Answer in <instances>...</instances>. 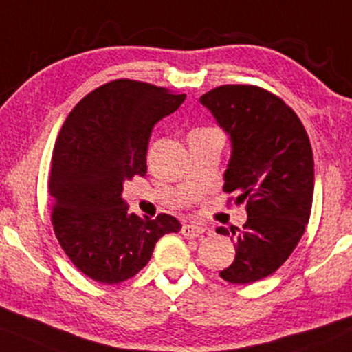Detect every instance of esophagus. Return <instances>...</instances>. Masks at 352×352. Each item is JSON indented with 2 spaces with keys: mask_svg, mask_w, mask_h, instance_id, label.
Returning a JSON list of instances; mask_svg holds the SVG:
<instances>
[{
  "mask_svg": "<svg viewBox=\"0 0 352 352\" xmlns=\"http://www.w3.org/2000/svg\"><path fill=\"white\" fill-rule=\"evenodd\" d=\"M203 232H205V228L197 226V224L188 223V224H184V226H182V234H184L187 239L198 238V236H201Z\"/></svg>",
  "mask_w": 352,
  "mask_h": 352,
  "instance_id": "obj_1",
  "label": "esophagus"
}]
</instances>
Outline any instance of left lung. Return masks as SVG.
Masks as SVG:
<instances>
[{
	"label": "left lung",
	"instance_id": "1",
	"mask_svg": "<svg viewBox=\"0 0 352 352\" xmlns=\"http://www.w3.org/2000/svg\"><path fill=\"white\" fill-rule=\"evenodd\" d=\"M231 142L226 193L245 201L243 230L217 228L234 241V262L219 272L231 283L269 277L289 259L310 219L315 170L302 121L280 98L251 85H224L200 98Z\"/></svg>",
	"mask_w": 352,
	"mask_h": 352
}]
</instances>
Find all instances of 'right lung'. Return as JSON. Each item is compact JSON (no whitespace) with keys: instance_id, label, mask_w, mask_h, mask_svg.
<instances>
[{"instance_id":"1","label":"right lung","mask_w":352,"mask_h":352,"mask_svg":"<svg viewBox=\"0 0 352 352\" xmlns=\"http://www.w3.org/2000/svg\"><path fill=\"white\" fill-rule=\"evenodd\" d=\"M187 95L133 80L88 93L63 122L55 142L49 192L55 236L80 272L120 283L146 267L155 243L182 224L129 213L122 184L147 172L152 129Z\"/></svg>"}]
</instances>
